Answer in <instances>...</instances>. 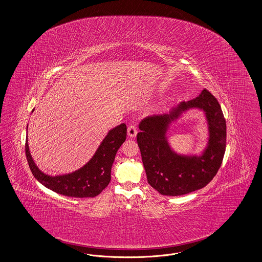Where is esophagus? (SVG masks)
<instances>
[{
	"instance_id": "obj_1",
	"label": "esophagus",
	"mask_w": 262,
	"mask_h": 262,
	"mask_svg": "<svg viewBox=\"0 0 262 262\" xmlns=\"http://www.w3.org/2000/svg\"><path fill=\"white\" fill-rule=\"evenodd\" d=\"M137 126L135 125H128L127 127V135L129 137H135L137 136Z\"/></svg>"
}]
</instances>
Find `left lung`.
I'll use <instances>...</instances> for the list:
<instances>
[{"mask_svg":"<svg viewBox=\"0 0 262 262\" xmlns=\"http://www.w3.org/2000/svg\"><path fill=\"white\" fill-rule=\"evenodd\" d=\"M200 107L207 115L210 141L201 157L178 156L169 148L165 132L167 125L183 112ZM137 140L147 182L163 195L177 196L198 190L216 176L226 150V121L217 99L203 89L195 99L182 102L169 114L151 116L141 121Z\"/></svg>","mask_w":262,"mask_h":262,"instance_id":"left-lung-1","label":"left lung"}]
</instances>
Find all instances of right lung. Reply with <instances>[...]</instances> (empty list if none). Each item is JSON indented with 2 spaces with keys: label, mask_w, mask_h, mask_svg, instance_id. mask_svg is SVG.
<instances>
[{
  "label": "right lung",
  "mask_w": 262,
  "mask_h": 262,
  "mask_svg": "<svg viewBox=\"0 0 262 262\" xmlns=\"http://www.w3.org/2000/svg\"><path fill=\"white\" fill-rule=\"evenodd\" d=\"M126 125H118L104 138L91 160L81 169L72 174L50 177L43 174L30 155L27 139L25 155L34 178L51 190L71 198H94L107 187L111 181V169L117 151L125 142Z\"/></svg>",
  "instance_id": "add662e5"
}]
</instances>
